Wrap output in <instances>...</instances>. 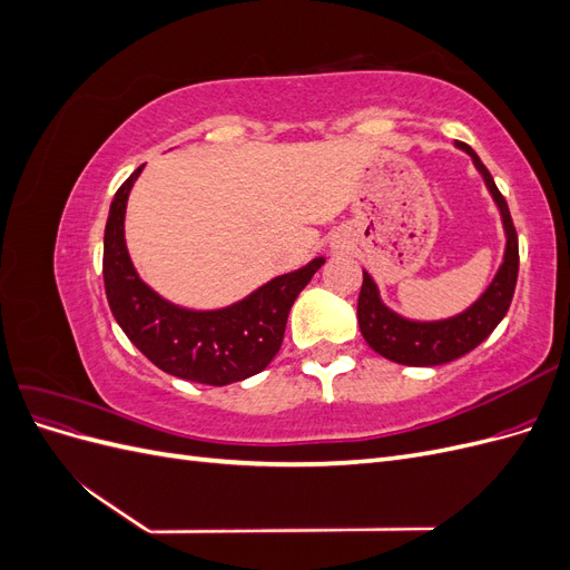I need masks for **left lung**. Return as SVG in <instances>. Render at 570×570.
Segmentation results:
<instances>
[{"label": "left lung", "instance_id": "obj_1", "mask_svg": "<svg viewBox=\"0 0 570 570\" xmlns=\"http://www.w3.org/2000/svg\"><path fill=\"white\" fill-rule=\"evenodd\" d=\"M456 147L473 159L490 195L499 206V214H502L507 233L504 262L478 302H473L463 314L444 321H409L394 314L392 308L381 302L373 278L364 271V285H361L356 306L361 335H364L373 352L394 361V364L442 366L469 354L482 340L490 337L499 321L507 316L513 299L515 278H519V235H515L507 199L497 189L490 170L478 159V154L463 142H456Z\"/></svg>", "mask_w": 570, "mask_h": 570}]
</instances>
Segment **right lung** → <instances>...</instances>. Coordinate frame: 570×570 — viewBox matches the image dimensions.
<instances>
[{"instance_id": "obj_1", "label": "right lung", "mask_w": 570, "mask_h": 570, "mask_svg": "<svg viewBox=\"0 0 570 570\" xmlns=\"http://www.w3.org/2000/svg\"><path fill=\"white\" fill-rule=\"evenodd\" d=\"M142 168L118 187L105 228L101 266L116 323L154 366L183 381L220 387L262 373L281 350L292 304L325 258L278 275L218 312H189L170 304L140 281L126 247V204Z\"/></svg>"}]
</instances>
